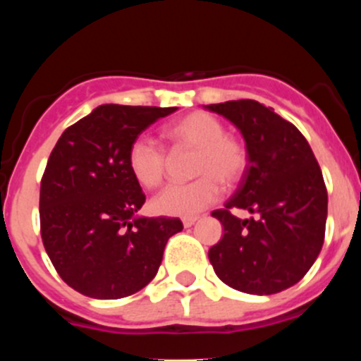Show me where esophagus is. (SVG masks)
<instances>
[{
	"mask_svg": "<svg viewBox=\"0 0 361 361\" xmlns=\"http://www.w3.org/2000/svg\"><path fill=\"white\" fill-rule=\"evenodd\" d=\"M195 221H197V216H187V218H183V227H185V228L192 227V225H194Z\"/></svg>",
	"mask_w": 361,
	"mask_h": 361,
	"instance_id": "1",
	"label": "esophagus"
}]
</instances>
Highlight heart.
I'll return each mask as SVG.
<instances>
[{
    "mask_svg": "<svg viewBox=\"0 0 361 361\" xmlns=\"http://www.w3.org/2000/svg\"><path fill=\"white\" fill-rule=\"evenodd\" d=\"M164 136L174 154L194 152L190 174L194 181L171 185L152 201V209L164 216H192L209 207L221 194V185L232 188L245 178L248 152L234 136L225 134L216 116L194 111L169 123ZM127 167L145 188H155L166 178L167 155L148 137H136L127 152Z\"/></svg>",
    "mask_w": 361,
    "mask_h": 361,
    "instance_id": "b5f03b06",
    "label": "heart"
}]
</instances>
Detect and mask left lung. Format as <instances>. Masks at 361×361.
<instances>
[{"instance_id": "1", "label": "left lung", "mask_w": 361, "mask_h": 361, "mask_svg": "<svg viewBox=\"0 0 361 361\" xmlns=\"http://www.w3.org/2000/svg\"><path fill=\"white\" fill-rule=\"evenodd\" d=\"M234 123L245 140L248 169L224 209V238L209 248L218 278L250 295H272L300 281L322 251L326 195L322 169L300 130L258 101L207 104ZM232 207L253 217L241 221Z\"/></svg>"}]
</instances>
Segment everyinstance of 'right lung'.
<instances>
[{
    "instance_id": "add662e5",
    "label": "right lung",
    "mask_w": 361,
    "mask_h": 361,
    "mask_svg": "<svg viewBox=\"0 0 361 361\" xmlns=\"http://www.w3.org/2000/svg\"><path fill=\"white\" fill-rule=\"evenodd\" d=\"M176 106L101 104L63 133L39 188L47 255L64 283L92 298L140 292L157 274L178 218H145L140 183L127 167L130 143Z\"/></svg>"
}]
</instances>
